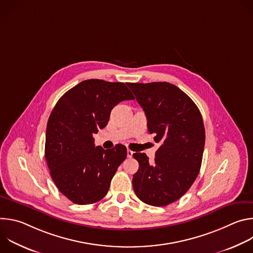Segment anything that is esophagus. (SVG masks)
I'll use <instances>...</instances> for the list:
<instances>
[{
	"label": "esophagus",
	"mask_w": 253,
	"mask_h": 253,
	"mask_svg": "<svg viewBox=\"0 0 253 253\" xmlns=\"http://www.w3.org/2000/svg\"><path fill=\"white\" fill-rule=\"evenodd\" d=\"M132 156H133V151H131V150H127V157L128 158H132Z\"/></svg>",
	"instance_id": "34e87169"
}]
</instances>
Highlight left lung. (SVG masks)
Listing matches in <instances>:
<instances>
[{
    "instance_id": "obj_1",
    "label": "left lung",
    "mask_w": 253,
    "mask_h": 253,
    "mask_svg": "<svg viewBox=\"0 0 253 253\" xmlns=\"http://www.w3.org/2000/svg\"><path fill=\"white\" fill-rule=\"evenodd\" d=\"M147 117V127L160 143L153 162L134 153L139 163L133 175L137 197L152 206H166L182 197L198 176L205 129L195 103L167 82L128 83Z\"/></svg>"
}]
</instances>
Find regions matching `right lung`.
Segmentation results:
<instances>
[{
    "instance_id": "add662e5",
    "label": "right lung",
    "mask_w": 253,
    "mask_h": 253,
    "mask_svg": "<svg viewBox=\"0 0 253 253\" xmlns=\"http://www.w3.org/2000/svg\"><path fill=\"white\" fill-rule=\"evenodd\" d=\"M134 99L124 83L90 79L67 91L55 105L47 124L45 157L57 188L72 202L95 203L109 190L127 149L122 144L108 150L95 147L93 134L107 125L119 102Z\"/></svg>"
}]
</instances>
